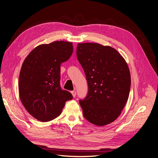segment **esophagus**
<instances>
[{
  "mask_svg": "<svg viewBox=\"0 0 158 158\" xmlns=\"http://www.w3.org/2000/svg\"><path fill=\"white\" fill-rule=\"evenodd\" d=\"M71 94H72V95H73V96L74 98V97H76V92H75V91H72L71 92Z\"/></svg>",
  "mask_w": 158,
  "mask_h": 158,
  "instance_id": "1",
  "label": "esophagus"
}]
</instances>
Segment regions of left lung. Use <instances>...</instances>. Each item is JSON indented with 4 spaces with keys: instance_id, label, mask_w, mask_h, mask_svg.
<instances>
[{
    "instance_id": "obj_1",
    "label": "left lung",
    "mask_w": 158,
    "mask_h": 158,
    "mask_svg": "<svg viewBox=\"0 0 158 158\" xmlns=\"http://www.w3.org/2000/svg\"><path fill=\"white\" fill-rule=\"evenodd\" d=\"M77 59L88 84L86 97L80 100L84 117L95 125L111 123L125 106L131 89V74L125 60L109 46L78 44Z\"/></svg>"
}]
</instances>
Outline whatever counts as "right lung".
<instances>
[{"label": "right lung", "mask_w": 158, "mask_h": 158, "mask_svg": "<svg viewBox=\"0 0 158 158\" xmlns=\"http://www.w3.org/2000/svg\"><path fill=\"white\" fill-rule=\"evenodd\" d=\"M73 52V44L57 41L36 47L27 56L19 76V95L31 116L41 122L59 116L73 95L61 89L60 64Z\"/></svg>", "instance_id": "right-lung-1"}]
</instances>
